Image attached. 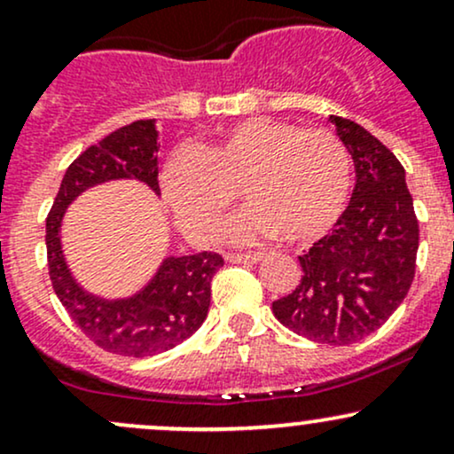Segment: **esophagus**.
Listing matches in <instances>:
<instances>
[{"label": "esophagus", "instance_id": "34e87169", "mask_svg": "<svg viewBox=\"0 0 454 454\" xmlns=\"http://www.w3.org/2000/svg\"><path fill=\"white\" fill-rule=\"evenodd\" d=\"M226 258L234 264H256V262H260V260H262V254H258V252H254V254H228Z\"/></svg>", "mask_w": 454, "mask_h": 454}]
</instances>
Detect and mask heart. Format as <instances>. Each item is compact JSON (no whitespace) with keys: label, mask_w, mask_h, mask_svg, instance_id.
<instances>
[{"label":"heart","mask_w":454,"mask_h":454,"mask_svg":"<svg viewBox=\"0 0 454 454\" xmlns=\"http://www.w3.org/2000/svg\"><path fill=\"white\" fill-rule=\"evenodd\" d=\"M350 184V153L331 129H301L269 117L245 119L207 147L179 151L160 176L161 194L190 237L209 239L239 190L247 209L228 226V237L254 241L278 234L290 245L331 231Z\"/></svg>","instance_id":"obj_1"}]
</instances>
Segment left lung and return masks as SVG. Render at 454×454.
<instances>
[{"instance_id":"8db88e82","label":"left lung","mask_w":454,"mask_h":454,"mask_svg":"<svg viewBox=\"0 0 454 454\" xmlns=\"http://www.w3.org/2000/svg\"><path fill=\"white\" fill-rule=\"evenodd\" d=\"M328 121L352 155L356 184L333 232L299 256V286L275 301L273 314L296 335L348 346L376 333L408 294L419 220L393 151L350 119Z\"/></svg>"}]
</instances>
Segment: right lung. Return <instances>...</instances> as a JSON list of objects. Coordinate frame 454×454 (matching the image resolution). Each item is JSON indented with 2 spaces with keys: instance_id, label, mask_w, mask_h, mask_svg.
<instances>
[{
  "instance_id": "add662e5",
  "label": "right lung",
  "mask_w": 454,
  "mask_h": 454,
  "mask_svg": "<svg viewBox=\"0 0 454 454\" xmlns=\"http://www.w3.org/2000/svg\"><path fill=\"white\" fill-rule=\"evenodd\" d=\"M155 119L134 121L82 151L67 166L46 217V256L57 299L96 346L121 356H155L184 343L202 326L211 305V278L223 264L215 252L166 256L143 288L104 299L72 275L61 245L67 207L82 192L111 181H138L160 196Z\"/></svg>"
}]
</instances>
